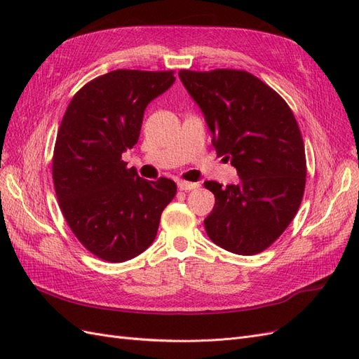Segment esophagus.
<instances>
[{
  "label": "esophagus",
  "mask_w": 359,
  "mask_h": 359,
  "mask_svg": "<svg viewBox=\"0 0 359 359\" xmlns=\"http://www.w3.org/2000/svg\"><path fill=\"white\" fill-rule=\"evenodd\" d=\"M199 184L198 182H189V181H178V189L180 190H193V189H198Z\"/></svg>",
  "instance_id": "esophagus-1"
}]
</instances>
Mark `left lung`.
<instances>
[{"label": "left lung", "instance_id": "1", "mask_svg": "<svg viewBox=\"0 0 359 359\" xmlns=\"http://www.w3.org/2000/svg\"><path fill=\"white\" fill-rule=\"evenodd\" d=\"M180 79L205 115L217 156L236 168L240 184L203 186L215 205L203 224L211 241L235 255L264 252L301 205L307 163L287 103L245 70H181Z\"/></svg>", "mask_w": 359, "mask_h": 359}]
</instances>
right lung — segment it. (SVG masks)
Here are the masks:
<instances>
[{
  "label": "right lung",
  "mask_w": 359,
  "mask_h": 359,
  "mask_svg": "<svg viewBox=\"0 0 359 359\" xmlns=\"http://www.w3.org/2000/svg\"><path fill=\"white\" fill-rule=\"evenodd\" d=\"M173 82V70H114L85 83L62 116L53 187L74 236L106 262L145 252L177 194L172 180L147 181L121 158L137 144L148 103Z\"/></svg>",
  "instance_id": "obj_1"
}]
</instances>
